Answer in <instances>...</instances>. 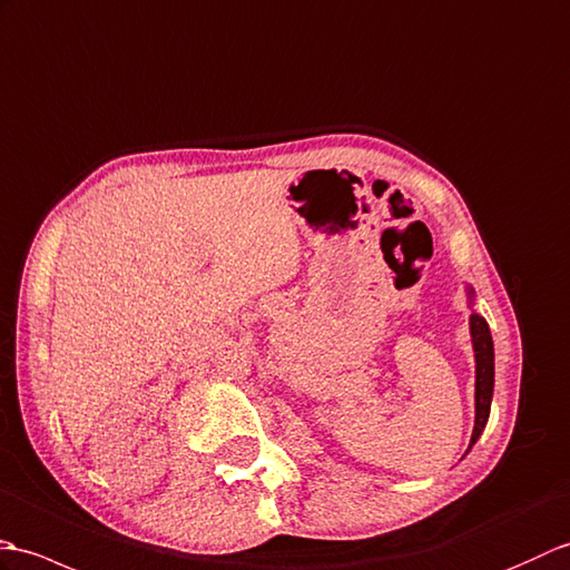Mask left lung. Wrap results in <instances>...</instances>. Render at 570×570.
<instances>
[{
    "label": "left lung",
    "instance_id": "obj_1",
    "mask_svg": "<svg viewBox=\"0 0 570 570\" xmlns=\"http://www.w3.org/2000/svg\"><path fill=\"white\" fill-rule=\"evenodd\" d=\"M465 299L471 307V320H468V328H471V344H473V358H475V424L471 436V451L480 434L485 432V424L490 420V404H492V390H495V346H492L490 326L473 309L475 305V289L473 285H465ZM465 451V453H468Z\"/></svg>",
    "mask_w": 570,
    "mask_h": 570
}]
</instances>
